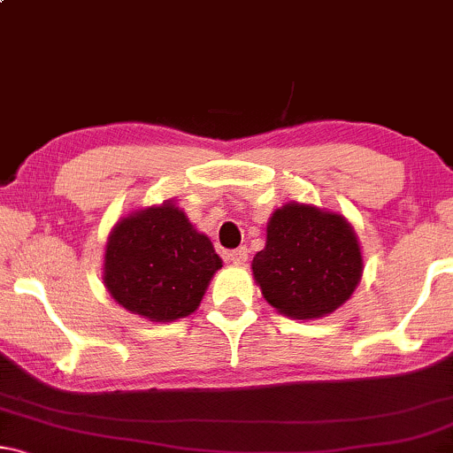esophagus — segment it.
I'll return each mask as SVG.
<instances>
[{
	"instance_id": "34e87169",
	"label": "esophagus",
	"mask_w": 453,
	"mask_h": 453,
	"mask_svg": "<svg viewBox=\"0 0 453 453\" xmlns=\"http://www.w3.org/2000/svg\"><path fill=\"white\" fill-rule=\"evenodd\" d=\"M246 258H249V250H246L244 246H242V249H236V250L227 252V261H232L234 265H244Z\"/></svg>"
}]
</instances>
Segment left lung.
Returning a JSON list of instances; mask_svg holds the SVG:
<instances>
[{"instance_id": "obj_1", "label": "left lung", "mask_w": 453, "mask_h": 453, "mask_svg": "<svg viewBox=\"0 0 453 453\" xmlns=\"http://www.w3.org/2000/svg\"><path fill=\"white\" fill-rule=\"evenodd\" d=\"M250 269L263 298L280 315L306 321L348 303L363 280L365 258L342 213L289 201L271 213L265 249Z\"/></svg>"}]
</instances>
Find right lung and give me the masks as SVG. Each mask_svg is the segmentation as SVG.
<instances>
[{
  "label": "right lung",
  "instance_id": "add662e5",
  "mask_svg": "<svg viewBox=\"0 0 453 453\" xmlns=\"http://www.w3.org/2000/svg\"><path fill=\"white\" fill-rule=\"evenodd\" d=\"M223 267L211 240L188 215L165 201L130 211L111 227L104 286L126 311L153 323L192 315Z\"/></svg>",
  "mask_w": 453,
  "mask_h": 453
}]
</instances>
